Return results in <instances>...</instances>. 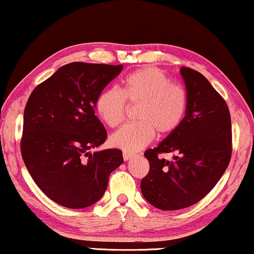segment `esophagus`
I'll use <instances>...</instances> for the list:
<instances>
[{
    "mask_svg": "<svg viewBox=\"0 0 254 254\" xmlns=\"http://www.w3.org/2000/svg\"><path fill=\"white\" fill-rule=\"evenodd\" d=\"M122 156H124V160L127 161V160H129L130 158H133L134 154H133V153H129V152H124V154H122Z\"/></svg>",
    "mask_w": 254,
    "mask_h": 254,
    "instance_id": "1",
    "label": "esophagus"
}]
</instances>
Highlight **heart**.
<instances>
[{"label": "heart", "instance_id": "b5f03b06", "mask_svg": "<svg viewBox=\"0 0 254 254\" xmlns=\"http://www.w3.org/2000/svg\"><path fill=\"white\" fill-rule=\"evenodd\" d=\"M126 101L139 105L137 122L128 124L111 136V143L125 152H136L154 139L155 130L168 135L178 129L187 109V93L183 86L172 83L160 69L145 67L129 74L120 90L106 88L95 101L100 119L114 128L124 121Z\"/></svg>", "mask_w": 254, "mask_h": 254}]
</instances>
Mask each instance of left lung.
<instances>
[{
    "instance_id": "1",
    "label": "left lung",
    "mask_w": 254,
    "mask_h": 254,
    "mask_svg": "<svg viewBox=\"0 0 254 254\" xmlns=\"http://www.w3.org/2000/svg\"><path fill=\"white\" fill-rule=\"evenodd\" d=\"M186 84V115L145 156L149 172L141 180L142 195L162 211L190 207L211 192L223 177L232 155L231 115L223 96L199 71L181 67ZM172 152V161L162 159Z\"/></svg>"
}]
</instances>
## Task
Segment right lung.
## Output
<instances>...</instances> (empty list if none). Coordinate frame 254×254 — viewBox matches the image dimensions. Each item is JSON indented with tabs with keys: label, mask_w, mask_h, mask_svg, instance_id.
Wrapping results in <instances>:
<instances>
[{
	"label": "right lung",
	"mask_w": 254,
	"mask_h": 254,
	"mask_svg": "<svg viewBox=\"0 0 254 254\" xmlns=\"http://www.w3.org/2000/svg\"><path fill=\"white\" fill-rule=\"evenodd\" d=\"M121 70L122 64L71 62L28 99L22 159L39 189L64 207L84 208L99 201L109 175L124 162L120 149L89 152L107 139L94 112L96 98Z\"/></svg>",
	"instance_id": "add662e5"
}]
</instances>
